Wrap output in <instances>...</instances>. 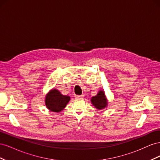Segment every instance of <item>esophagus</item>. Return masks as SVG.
Here are the masks:
<instances>
[{
	"label": "esophagus",
	"instance_id": "obj_1",
	"mask_svg": "<svg viewBox=\"0 0 160 160\" xmlns=\"http://www.w3.org/2000/svg\"><path fill=\"white\" fill-rule=\"evenodd\" d=\"M75 97L76 99H82L83 98V95H75Z\"/></svg>",
	"mask_w": 160,
	"mask_h": 160
}]
</instances>
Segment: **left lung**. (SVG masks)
<instances>
[{"label":"left lung","mask_w":160,"mask_h":160,"mask_svg":"<svg viewBox=\"0 0 160 160\" xmlns=\"http://www.w3.org/2000/svg\"><path fill=\"white\" fill-rule=\"evenodd\" d=\"M91 101L95 108L98 109H104L108 105V100L106 99L104 91L102 90H100L97 95L92 97Z\"/></svg>","instance_id":"8db88e82"}]
</instances>
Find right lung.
I'll return each mask as SVG.
<instances>
[{"mask_svg":"<svg viewBox=\"0 0 160 160\" xmlns=\"http://www.w3.org/2000/svg\"><path fill=\"white\" fill-rule=\"evenodd\" d=\"M69 100V96L62 95L59 91L52 89L46 95L45 105L51 111L60 112L64 109Z\"/></svg>","mask_w":160,"mask_h":160,"instance_id":"add662e5","label":"right lung"}]
</instances>
